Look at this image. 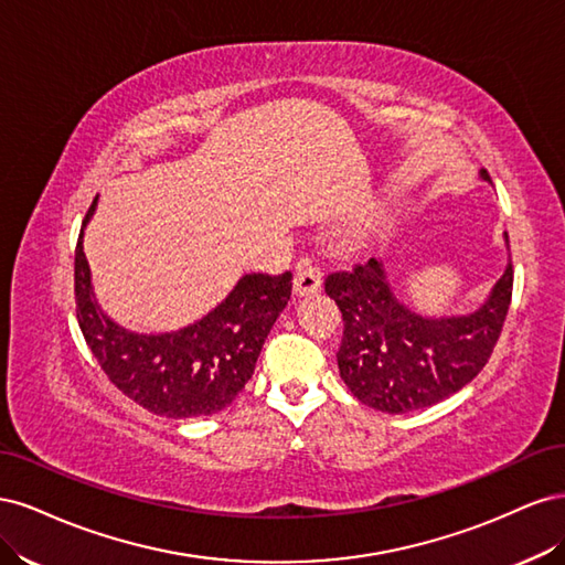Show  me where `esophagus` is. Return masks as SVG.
I'll use <instances>...</instances> for the list:
<instances>
[{
  "label": "esophagus",
  "instance_id": "34e87169",
  "mask_svg": "<svg viewBox=\"0 0 565 565\" xmlns=\"http://www.w3.org/2000/svg\"><path fill=\"white\" fill-rule=\"evenodd\" d=\"M320 282H322V270H320V266H318L313 259H309V256H306V259H301V262L297 264V273H295V295H297V297H309V295L318 292Z\"/></svg>",
  "mask_w": 565,
  "mask_h": 565
}]
</instances>
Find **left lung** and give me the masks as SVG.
I'll list each match as a JSON object with an SVG mask.
<instances>
[{
	"label": "left lung",
	"instance_id": "1",
	"mask_svg": "<svg viewBox=\"0 0 565 565\" xmlns=\"http://www.w3.org/2000/svg\"><path fill=\"white\" fill-rule=\"evenodd\" d=\"M511 289L514 268L509 262L478 311L422 318L393 295L377 259L330 273L324 292L344 320L337 351L341 380L358 401L388 415L440 403L486 367L502 332Z\"/></svg>",
	"mask_w": 565,
	"mask_h": 565
}]
</instances>
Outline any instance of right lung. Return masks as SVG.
<instances>
[{
    "mask_svg": "<svg viewBox=\"0 0 565 565\" xmlns=\"http://www.w3.org/2000/svg\"><path fill=\"white\" fill-rule=\"evenodd\" d=\"M96 198L84 216L92 218ZM75 247L77 322L108 380L152 415L191 419L228 407L252 380L273 322L292 295V273H254L202 320L177 332L136 334L113 322L94 299L82 233Z\"/></svg>",
    "mask_w": 565,
    "mask_h": 565,
    "instance_id": "add662e5",
    "label": "right lung"
}]
</instances>
